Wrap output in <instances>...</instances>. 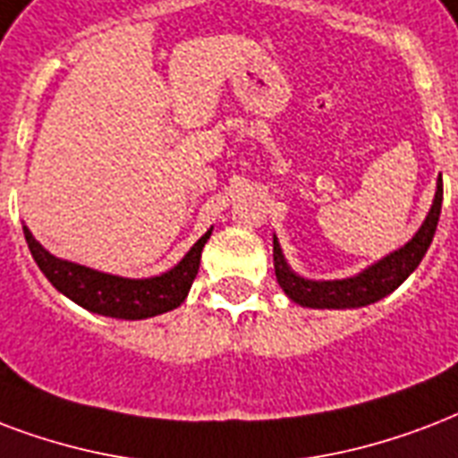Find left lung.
<instances>
[{
	"mask_svg": "<svg viewBox=\"0 0 458 458\" xmlns=\"http://www.w3.org/2000/svg\"><path fill=\"white\" fill-rule=\"evenodd\" d=\"M439 211H442V174H439L435 201L420 230L415 233L413 240L403 244L401 250L384 257L362 274L344 281H307L293 274L291 267L285 264L281 244L274 237V268L278 285L284 288L285 295L302 307H319V310H344V307H365L369 302L382 300L399 288L408 276L413 274L418 264L423 261L428 247H430L435 230H437Z\"/></svg>",
	"mask_w": 458,
	"mask_h": 458,
	"instance_id": "8db88e82",
	"label": "left lung"
}]
</instances>
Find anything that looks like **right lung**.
Here are the masks:
<instances>
[{
	"label": "right lung",
	"mask_w": 458,
	"mask_h": 458,
	"mask_svg": "<svg viewBox=\"0 0 458 458\" xmlns=\"http://www.w3.org/2000/svg\"><path fill=\"white\" fill-rule=\"evenodd\" d=\"M23 235H26L28 250L33 254L35 264L47 276V281L59 293H64L66 298L74 300L76 305L96 314H105V317H117V319H146V317L170 312L182 305L191 288V281L197 278L201 250L206 240L211 237V230L167 274L156 276V278H139V281L100 274L93 268L57 259L30 235V230L23 228Z\"/></svg>",
	"instance_id": "right-lung-1"
}]
</instances>
